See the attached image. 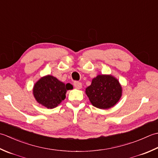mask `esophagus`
Returning a JSON list of instances; mask_svg holds the SVG:
<instances>
[{
	"instance_id": "esophagus-1",
	"label": "esophagus",
	"mask_w": 158,
	"mask_h": 158,
	"mask_svg": "<svg viewBox=\"0 0 158 158\" xmlns=\"http://www.w3.org/2000/svg\"><path fill=\"white\" fill-rule=\"evenodd\" d=\"M73 86H75L76 89H80L82 88V83L80 82H73Z\"/></svg>"
}]
</instances>
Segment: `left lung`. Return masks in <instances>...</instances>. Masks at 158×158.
Masks as SVG:
<instances>
[{
	"mask_svg": "<svg viewBox=\"0 0 158 158\" xmlns=\"http://www.w3.org/2000/svg\"><path fill=\"white\" fill-rule=\"evenodd\" d=\"M86 94L95 107L108 109L119 101L122 87L118 80L112 75H98L86 89Z\"/></svg>",
	"mask_w": 158,
	"mask_h": 158,
	"instance_id": "obj_1",
	"label": "left lung"
}]
</instances>
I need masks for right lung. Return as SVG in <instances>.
Returning a JSON list of instances; mask_svg holds the SVG:
<instances>
[{"mask_svg": "<svg viewBox=\"0 0 158 158\" xmlns=\"http://www.w3.org/2000/svg\"><path fill=\"white\" fill-rule=\"evenodd\" d=\"M73 86L59 81L55 77L48 75L41 78L33 86V95L39 104L47 108L56 107L65 98L67 90Z\"/></svg>", "mask_w": 158, "mask_h": 158, "instance_id": "add662e5", "label": "right lung"}]
</instances>
